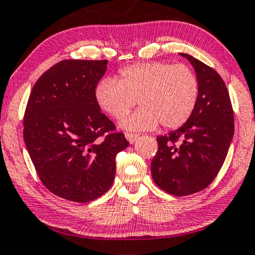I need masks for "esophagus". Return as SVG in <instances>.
Listing matches in <instances>:
<instances>
[{
	"mask_svg": "<svg viewBox=\"0 0 255 255\" xmlns=\"http://www.w3.org/2000/svg\"><path fill=\"white\" fill-rule=\"evenodd\" d=\"M125 136H126V138L128 139L129 143H134L138 137L137 134H131V132H126V135Z\"/></svg>",
	"mask_w": 255,
	"mask_h": 255,
	"instance_id": "obj_1",
	"label": "esophagus"
}]
</instances>
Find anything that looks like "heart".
I'll list each match as a JSON object with an SVG mask.
<instances>
[{
  "label": "heart",
  "mask_w": 255,
  "mask_h": 255,
  "mask_svg": "<svg viewBox=\"0 0 255 255\" xmlns=\"http://www.w3.org/2000/svg\"><path fill=\"white\" fill-rule=\"evenodd\" d=\"M95 99L104 112L121 119L135 106L141 109L121 120L129 130H148L162 124L175 129L187 123L199 99V81L184 64L160 61L136 63L120 70L119 80L104 78L95 89Z\"/></svg>",
  "instance_id": "obj_1"
}]
</instances>
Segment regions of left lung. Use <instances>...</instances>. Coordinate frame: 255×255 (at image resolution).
<instances>
[{
    "mask_svg": "<svg viewBox=\"0 0 255 255\" xmlns=\"http://www.w3.org/2000/svg\"><path fill=\"white\" fill-rule=\"evenodd\" d=\"M194 68L199 99L187 123L158 136L151 162L155 184L168 194L191 195L208 187L223 165L234 137V110L224 81L213 68L180 53Z\"/></svg>",
    "mask_w": 255,
    "mask_h": 255,
    "instance_id": "1",
    "label": "left lung"
}]
</instances>
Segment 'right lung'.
<instances>
[{
	"label": "right lung",
	"instance_id": "1",
	"mask_svg": "<svg viewBox=\"0 0 255 255\" xmlns=\"http://www.w3.org/2000/svg\"><path fill=\"white\" fill-rule=\"evenodd\" d=\"M107 60H63L39 77L24 114V141L53 194L90 202L109 191L116 157L129 145L102 113L95 89Z\"/></svg>",
	"mask_w": 255,
	"mask_h": 255
}]
</instances>
